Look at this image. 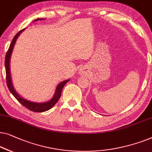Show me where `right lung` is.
Segmentation results:
<instances>
[{
    "instance_id": "obj_1",
    "label": "right lung",
    "mask_w": 152,
    "mask_h": 152,
    "mask_svg": "<svg viewBox=\"0 0 152 152\" xmlns=\"http://www.w3.org/2000/svg\"><path fill=\"white\" fill-rule=\"evenodd\" d=\"M38 20H43L42 18H38L36 19L34 21H36ZM25 29H22L20 31H18L15 36L13 38L12 41L10 44V48L8 49L7 54L5 56V71H6V81H7V87L10 91V92L12 94V95L16 98V100L18 101L23 104V106L25 107L27 109H28L30 111H32L34 112H45V111H48L50 110L51 108L53 107L54 106V104L58 102V100H59V98H61V92L62 90H63V87L65 86V85L67 83L69 80H66L65 81H63L60 84L58 85L56 87V90L55 94L54 97L52 98V100H50V101L47 102H43V103H36V102H33L31 101H29V100H27L20 97L18 94L16 92L15 89L13 87L12 83V79H11V76H10V57H11L12 52L13 50V48H14V46L15 45V42L16 41V39L18 38V36L20 35V33L24 30Z\"/></svg>"
}]
</instances>
